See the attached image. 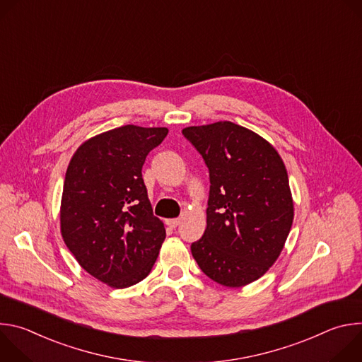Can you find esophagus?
Here are the masks:
<instances>
[{
    "label": "esophagus",
    "instance_id": "1",
    "mask_svg": "<svg viewBox=\"0 0 362 362\" xmlns=\"http://www.w3.org/2000/svg\"><path fill=\"white\" fill-rule=\"evenodd\" d=\"M166 225H168L169 228L175 229V228H177V226L180 225V218H175V219H168V221H166Z\"/></svg>",
    "mask_w": 362,
    "mask_h": 362
}]
</instances>
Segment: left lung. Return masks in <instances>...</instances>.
I'll return each instance as SVG.
<instances>
[{
    "instance_id": "1",
    "label": "left lung",
    "mask_w": 362,
    "mask_h": 362,
    "mask_svg": "<svg viewBox=\"0 0 362 362\" xmlns=\"http://www.w3.org/2000/svg\"><path fill=\"white\" fill-rule=\"evenodd\" d=\"M209 169L206 229L190 249L206 276L229 286L259 279L278 259L293 221L285 165L259 134L232 122L182 130Z\"/></svg>"
}]
</instances>
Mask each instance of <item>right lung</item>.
Masks as SVG:
<instances>
[{"label":"right lung","mask_w":362,"mask_h":362,"mask_svg":"<svg viewBox=\"0 0 362 362\" xmlns=\"http://www.w3.org/2000/svg\"><path fill=\"white\" fill-rule=\"evenodd\" d=\"M168 133L166 127L122 126L86 140L69 163L62 236L80 267L112 288L144 279L166 238L141 168Z\"/></svg>","instance_id":"right-lung-1"}]
</instances>
